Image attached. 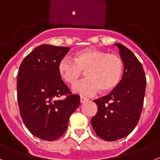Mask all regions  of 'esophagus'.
I'll return each instance as SVG.
<instances>
[{"label":"esophagus","instance_id":"esophagus-1","mask_svg":"<svg viewBox=\"0 0 160 160\" xmlns=\"http://www.w3.org/2000/svg\"><path fill=\"white\" fill-rule=\"evenodd\" d=\"M88 99L83 96H80V103H84L85 101H87Z\"/></svg>","mask_w":160,"mask_h":160}]
</instances>
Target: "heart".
Instances as JSON below:
<instances>
[{"label": "heart", "instance_id": "1", "mask_svg": "<svg viewBox=\"0 0 160 160\" xmlns=\"http://www.w3.org/2000/svg\"><path fill=\"white\" fill-rule=\"evenodd\" d=\"M73 59H61L58 73L65 83L73 86L86 72L88 78L75 86L76 92L93 96L101 90V92L108 93L116 89L121 81L124 66L117 54L88 48L77 51Z\"/></svg>", "mask_w": 160, "mask_h": 160}]
</instances>
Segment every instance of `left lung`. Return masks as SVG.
Listing matches in <instances>:
<instances>
[{
  "label": "left lung",
  "mask_w": 160,
  "mask_h": 160,
  "mask_svg": "<svg viewBox=\"0 0 160 160\" xmlns=\"http://www.w3.org/2000/svg\"><path fill=\"white\" fill-rule=\"evenodd\" d=\"M115 44L123 61V77L112 92L94 100L98 110L91 119L96 135L107 141L122 139L136 128L143 109L147 82L143 65L133 52L123 44Z\"/></svg>",
  "instance_id": "1"
}]
</instances>
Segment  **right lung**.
<instances>
[{
    "instance_id": "right-lung-1",
    "label": "right lung",
    "mask_w": 160,
    "mask_h": 160,
    "mask_svg": "<svg viewBox=\"0 0 160 160\" xmlns=\"http://www.w3.org/2000/svg\"><path fill=\"white\" fill-rule=\"evenodd\" d=\"M68 47L41 44L23 60L17 75L20 113L33 136L56 140L65 132L70 116L80 105L58 73L60 60ZM65 96L64 99L58 98Z\"/></svg>"
}]
</instances>
